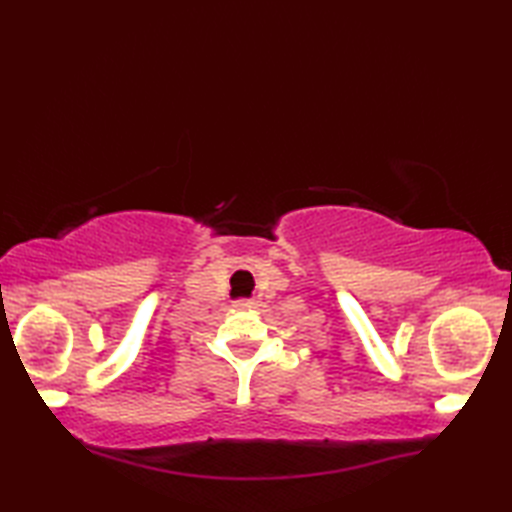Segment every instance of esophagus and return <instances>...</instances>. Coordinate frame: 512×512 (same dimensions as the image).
<instances>
[{"label": "esophagus", "mask_w": 512, "mask_h": 512, "mask_svg": "<svg viewBox=\"0 0 512 512\" xmlns=\"http://www.w3.org/2000/svg\"><path fill=\"white\" fill-rule=\"evenodd\" d=\"M253 306H255V303L250 301V299H239V301H235V308H237V310H250Z\"/></svg>", "instance_id": "1"}]
</instances>
